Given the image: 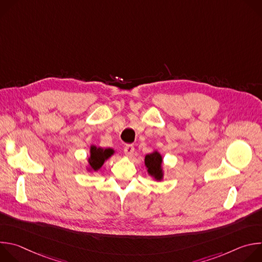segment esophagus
<instances>
[{
	"label": "esophagus",
	"mask_w": 262,
	"mask_h": 262,
	"mask_svg": "<svg viewBox=\"0 0 262 262\" xmlns=\"http://www.w3.org/2000/svg\"><path fill=\"white\" fill-rule=\"evenodd\" d=\"M134 151H135L134 145L128 144V145H126V146L124 147V154H125L127 157H130V156L134 154Z\"/></svg>",
	"instance_id": "esophagus-1"
}]
</instances>
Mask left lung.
I'll list each match as a JSON object with an SVG mask.
<instances>
[{
  "label": "left lung",
  "instance_id": "obj_1",
  "mask_svg": "<svg viewBox=\"0 0 262 262\" xmlns=\"http://www.w3.org/2000/svg\"><path fill=\"white\" fill-rule=\"evenodd\" d=\"M144 165L146 167L148 175L157 181H162L164 179L165 170L163 166V156L157 150L151 154L146 155L144 159Z\"/></svg>",
  "mask_w": 262,
  "mask_h": 262
}]
</instances>
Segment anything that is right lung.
I'll return each instance as SVG.
<instances>
[{
  "label": "right lung",
  "mask_w": 262,
  "mask_h": 262,
  "mask_svg": "<svg viewBox=\"0 0 262 262\" xmlns=\"http://www.w3.org/2000/svg\"><path fill=\"white\" fill-rule=\"evenodd\" d=\"M114 155H115V150L113 148H101L95 145H91L87 165H86V170L91 174L96 171H99L103 166L104 162H106L112 156Z\"/></svg>",
  "instance_id": "add662e5"
}]
</instances>
